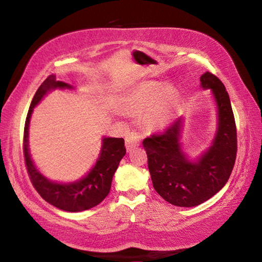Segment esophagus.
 Listing matches in <instances>:
<instances>
[{
  "label": "esophagus",
  "instance_id": "34e87169",
  "mask_svg": "<svg viewBox=\"0 0 262 262\" xmlns=\"http://www.w3.org/2000/svg\"><path fill=\"white\" fill-rule=\"evenodd\" d=\"M140 142H141V135L139 134V133H135V132L129 133V135L126 137L127 151H132L134 148L139 147Z\"/></svg>",
  "mask_w": 262,
  "mask_h": 262
}]
</instances>
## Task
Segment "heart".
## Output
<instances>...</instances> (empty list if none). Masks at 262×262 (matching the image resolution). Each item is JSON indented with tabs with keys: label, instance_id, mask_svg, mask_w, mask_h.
<instances>
[{
	"label": "heart",
	"instance_id": "b5f03b06",
	"mask_svg": "<svg viewBox=\"0 0 262 262\" xmlns=\"http://www.w3.org/2000/svg\"><path fill=\"white\" fill-rule=\"evenodd\" d=\"M176 92L162 83H143L128 97L127 112L143 115L147 112L145 123L152 129H161L171 120L176 106Z\"/></svg>",
	"mask_w": 262,
	"mask_h": 262
}]
</instances>
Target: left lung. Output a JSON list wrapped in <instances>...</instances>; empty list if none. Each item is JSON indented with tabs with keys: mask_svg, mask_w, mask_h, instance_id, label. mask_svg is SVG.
Listing matches in <instances>:
<instances>
[{
	"mask_svg": "<svg viewBox=\"0 0 262 262\" xmlns=\"http://www.w3.org/2000/svg\"><path fill=\"white\" fill-rule=\"evenodd\" d=\"M200 79L203 89H211L219 110V129L211 148L196 163L187 161L180 144L181 118L142 143L154 188L178 207L199 206L214 196L229 180L237 156V128L228 91L209 72Z\"/></svg>",
	"mask_w": 262,
	"mask_h": 262,
	"instance_id": "1",
	"label": "left lung"
}]
</instances>
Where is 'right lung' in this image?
Here are the masks:
<instances>
[{"label":"right lung","mask_w":262,"mask_h":262,"mask_svg":"<svg viewBox=\"0 0 262 262\" xmlns=\"http://www.w3.org/2000/svg\"><path fill=\"white\" fill-rule=\"evenodd\" d=\"M55 88H72L63 82L55 81L54 76H48L35 92L26 115L23 139V154L25 166L31 183L43 200L64 211H83L95 207L107 196L111 184L119 163L126 155L125 140L107 137L103 140L100 156L95 167L85 178L73 184H56L47 180L34 167L29 154V123L33 107L41 100L46 92Z\"/></svg>","instance_id":"obj_1"}]
</instances>
